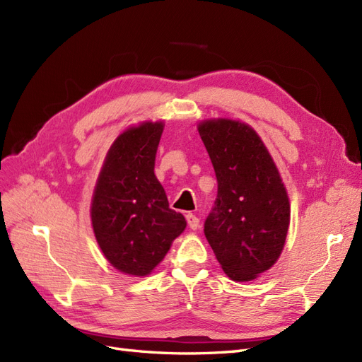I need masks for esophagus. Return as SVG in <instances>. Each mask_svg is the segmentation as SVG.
I'll use <instances>...</instances> for the list:
<instances>
[{
    "label": "esophagus",
    "mask_w": 362,
    "mask_h": 362,
    "mask_svg": "<svg viewBox=\"0 0 362 362\" xmlns=\"http://www.w3.org/2000/svg\"><path fill=\"white\" fill-rule=\"evenodd\" d=\"M185 218H187V223H189V226L192 228V229H198L201 225H199V218L196 217L193 213H189V214H185Z\"/></svg>",
    "instance_id": "esophagus-1"
}]
</instances>
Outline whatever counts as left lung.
Masks as SVG:
<instances>
[{"mask_svg":"<svg viewBox=\"0 0 362 362\" xmlns=\"http://www.w3.org/2000/svg\"><path fill=\"white\" fill-rule=\"evenodd\" d=\"M198 129L217 178L205 237L229 278L252 281L275 264L284 249L290 225L287 190L254 128L213 119Z\"/></svg>","mask_w":362,"mask_h":362,"instance_id":"obj_1","label":"left lung"}]
</instances>
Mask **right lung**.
Instances as JSON below:
<instances>
[{"label": "right lung", "mask_w": 362, "mask_h": 362, "mask_svg": "<svg viewBox=\"0 0 362 362\" xmlns=\"http://www.w3.org/2000/svg\"><path fill=\"white\" fill-rule=\"evenodd\" d=\"M163 122H144L120 134L98 177L90 217L104 257L119 272L146 276L160 264L187 222L169 208L154 173Z\"/></svg>", "instance_id": "1"}]
</instances>
